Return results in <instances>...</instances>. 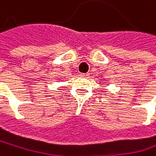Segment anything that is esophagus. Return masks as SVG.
I'll use <instances>...</instances> for the list:
<instances>
[{
    "mask_svg": "<svg viewBox=\"0 0 156 156\" xmlns=\"http://www.w3.org/2000/svg\"><path fill=\"white\" fill-rule=\"evenodd\" d=\"M80 76L81 77H88L89 73H80Z\"/></svg>",
    "mask_w": 156,
    "mask_h": 156,
    "instance_id": "obj_1",
    "label": "esophagus"
}]
</instances>
